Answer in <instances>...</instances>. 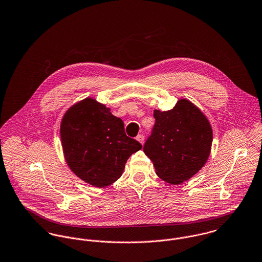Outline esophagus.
Masks as SVG:
<instances>
[{
  "label": "esophagus",
  "instance_id": "34e87169",
  "mask_svg": "<svg viewBox=\"0 0 262 262\" xmlns=\"http://www.w3.org/2000/svg\"><path fill=\"white\" fill-rule=\"evenodd\" d=\"M136 140L139 141L141 144H143V143H144V136H143L142 134H139V135L136 137Z\"/></svg>",
  "mask_w": 262,
  "mask_h": 262
}]
</instances>
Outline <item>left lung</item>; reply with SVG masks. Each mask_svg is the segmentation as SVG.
Returning <instances> with one entry per match:
<instances>
[{
    "mask_svg": "<svg viewBox=\"0 0 262 262\" xmlns=\"http://www.w3.org/2000/svg\"><path fill=\"white\" fill-rule=\"evenodd\" d=\"M154 118L144 153L162 180L181 184L204 166L210 155L213 134L209 120L187 99L178 100L171 110H154Z\"/></svg>",
    "mask_w": 262,
    "mask_h": 262,
    "instance_id": "obj_1",
    "label": "left lung"
}]
</instances>
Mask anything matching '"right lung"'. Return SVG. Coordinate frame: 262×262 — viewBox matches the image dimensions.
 Returning <instances> with one entry per match:
<instances>
[{"label":"right lung","mask_w":262,"mask_h":262,"mask_svg":"<svg viewBox=\"0 0 262 262\" xmlns=\"http://www.w3.org/2000/svg\"><path fill=\"white\" fill-rule=\"evenodd\" d=\"M60 135L72 172L94 187L118 180L128 158L142 145L125 134L123 121L93 98L72 105L64 114Z\"/></svg>","instance_id":"obj_1"}]
</instances>
